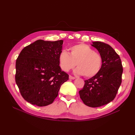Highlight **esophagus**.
Instances as JSON below:
<instances>
[{"instance_id":"1","label":"esophagus","mask_w":135,"mask_h":135,"mask_svg":"<svg viewBox=\"0 0 135 135\" xmlns=\"http://www.w3.org/2000/svg\"><path fill=\"white\" fill-rule=\"evenodd\" d=\"M69 79H75V77L71 75H69Z\"/></svg>"}]
</instances>
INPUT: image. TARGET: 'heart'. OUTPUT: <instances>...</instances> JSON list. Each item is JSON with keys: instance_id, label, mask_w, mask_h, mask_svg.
<instances>
[{"instance_id": "b5f03b06", "label": "heart", "mask_w": 135, "mask_h": 135, "mask_svg": "<svg viewBox=\"0 0 135 135\" xmlns=\"http://www.w3.org/2000/svg\"><path fill=\"white\" fill-rule=\"evenodd\" d=\"M61 69L68 72L77 65L75 70L78 75H84L92 78L98 74L103 66V58L99 53L85 44L73 46L70 48V54L62 51L59 56Z\"/></svg>"}]
</instances>
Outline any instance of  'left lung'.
Instances as JSON below:
<instances>
[{"mask_svg":"<svg viewBox=\"0 0 135 135\" xmlns=\"http://www.w3.org/2000/svg\"><path fill=\"white\" fill-rule=\"evenodd\" d=\"M103 58V66L96 76L84 80L79 91L80 99L89 107L97 108L107 104L115 97L122 83L123 73L121 60L114 49L101 42H92Z\"/></svg>","mask_w":135,"mask_h":135,"instance_id":"left-lung-1","label":"left lung"}]
</instances>
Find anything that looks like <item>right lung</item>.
<instances>
[{
    "mask_svg": "<svg viewBox=\"0 0 135 135\" xmlns=\"http://www.w3.org/2000/svg\"><path fill=\"white\" fill-rule=\"evenodd\" d=\"M63 40H38L25 47L16 62V83L22 97L38 107L52 104L69 75L59 66Z\"/></svg>",
    "mask_w": 135,
    "mask_h": 135,
    "instance_id": "1",
    "label": "right lung"
}]
</instances>
